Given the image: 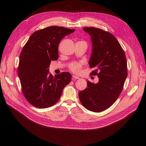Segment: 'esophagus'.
I'll list each match as a JSON object with an SVG mask.
<instances>
[{"instance_id":"obj_1","label":"esophagus","mask_w":146,"mask_h":146,"mask_svg":"<svg viewBox=\"0 0 146 146\" xmlns=\"http://www.w3.org/2000/svg\"><path fill=\"white\" fill-rule=\"evenodd\" d=\"M72 80H76V79H78L79 78V77H78V76H74V75H73L72 76Z\"/></svg>"}]
</instances>
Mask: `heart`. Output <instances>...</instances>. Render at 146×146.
Segmentation results:
<instances>
[{
    "instance_id": "heart-1",
    "label": "heart",
    "mask_w": 146,
    "mask_h": 146,
    "mask_svg": "<svg viewBox=\"0 0 146 146\" xmlns=\"http://www.w3.org/2000/svg\"><path fill=\"white\" fill-rule=\"evenodd\" d=\"M70 69L74 73H78L80 72L82 64L80 62H73L70 65Z\"/></svg>"
}]
</instances>
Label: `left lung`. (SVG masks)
<instances>
[{"label": "left lung", "instance_id": "8db88e82", "mask_svg": "<svg viewBox=\"0 0 146 146\" xmlns=\"http://www.w3.org/2000/svg\"><path fill=\"white\" fill-rule=\"evenodd\" d=\"M91 36L92 50L88 64L97 75L96 84L87 81V87L78 92L79 99L87 110L100 112L110 108L122 91L127 77V62L124 51L110 33L94 27L83 28Z\"/></svg>", "mask_w": 146, "mask_h": 146}]
</instances>
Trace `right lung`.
I'll return each mask as SVG.
<instances>
[{
	"label": "right lung",
	"mask_w": 146,
	"mask_h": 146,
	"mask_svg": "<svg viewBox=\"0 0 146 146\" xmlns=\"http://www.w3.org/2000/svg\"><path fill=\"white\" fill-rule=\"evenodd\" d=\"M75 31L63 27L51 26L35 32L19 56L18 74L23 93L31 105L44 109L59 100L72 75L62 72L49 73L51 61L58 59V47L65 36Z\"/></svg>",
	"instance_id": "right-lung-1"
}]
</instances>
